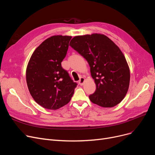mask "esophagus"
<instances>
[{"label":"esophagus","instance_id":"esophagus-1","mask_svg":"<svg viewBox=\"0 0 155 155\" xmlns=\"http://www.w3.org/2000/svg\"><path fill=\"white\" fill-rule=\"evenodd\" d=\"M85 81V79L84 77H81V78H80V80H79V81H78V84H79V85H83L84 84Z\"/></svg>","mask_w":155,"mask_h":155}]
</instances>
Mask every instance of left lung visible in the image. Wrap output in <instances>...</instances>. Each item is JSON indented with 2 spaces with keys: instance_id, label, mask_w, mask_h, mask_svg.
I'll list each match as a JSON object with an SVG mask.
<instances>
[{
  "instance_id": "left-lung-1",
  "label": "left lung",
  "mask_w": 155,
  "mask_h": 155,
  "mask_svg": "<svg viewBox=\"0 0 155 155\" xmlns=\"http://www.w3.org/2000/svg\"><path fill=\"white\" fill-rule=\"evenodd\" d=\"M70 46L88 61L96 85L89 96L94 104L112 107L123 101L129 86L130 70L125 56L112 41L102 34L77 36Z\"/></svg>"
}]
</instances>
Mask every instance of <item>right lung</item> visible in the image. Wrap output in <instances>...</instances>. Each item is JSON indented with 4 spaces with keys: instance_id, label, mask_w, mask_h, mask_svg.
<instances>
[{
    "instance_id": "add662e5",
    "label": "right lung",
    "mask_w": 155,
    "mask_h": 155,
    "mask_svg": "<svg viewBox=\"0 0 155 155\" xmlns=\"http://www.w3.org/2000/svg\"><path fill=\"white\" fill-rule=\"evenodd\" d=\"M71 36L57 35L45 40L32 54L26 68L30 94L41 106L56 110L71 100L77 83L61 67Z\"/></svg>"
}]
</instances>
